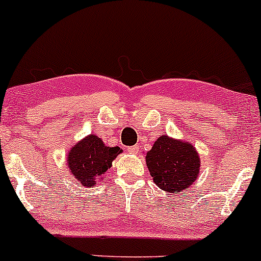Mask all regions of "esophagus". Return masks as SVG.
<instances>
[{
    "label": "esophagus",
    "instance_id": "obj_1",
    "mask_svg": "<svg viewBox=\"0 0 261 261\" xmlns=\"http://www.w3.org/2000/svg\"><path fill=\"white\" fill-rule=\"evenodd\" d=\"M139 149H141V147L139 146H132V147H129V148H128V150H129V153H133V154H137V153L139 152Z\"/></svg>",
    "mask_w": 261,
    "mask_h": 261
}]
</instances>
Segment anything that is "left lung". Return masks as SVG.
I'll list each match as a JSON object with an SVG mask.
<instances>
[{
    "mask_svg": "<svg viewBox=\"0 0 261 261\" xmlns=\"http://www.w3.org/2000/svg\"><path fill=\"white\" fill-rule=\"evenodd\" d=\"M153 182L167 192H182L197 179L200 160L192 144L162 136L146 155Z\"/></svg>",
    "mask_w": 261,
    "mask_h": 261,
    "instance_id": "8db88e82",
    "label": "left lung"
}]
</instances>
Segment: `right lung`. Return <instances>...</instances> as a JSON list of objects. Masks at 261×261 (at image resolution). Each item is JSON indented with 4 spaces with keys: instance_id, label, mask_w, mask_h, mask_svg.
Masks as SVG:
<instances>
[{
    "instance_id": "obj_1",
    "label": "right lung",
    "mask_w": 261,
    "mask_h": 261,
    "mask_svg": "<svg viewBox=\"0 0 261 261\" xmlns=\"http://www.w3.org/2000/svg\"><path fill=\"white\" fill-rule=\"evenodd\" d=\"M120 152L119 147H107L99 137L90 134L71 148L68 154L69 170L83 186H94L103 178Z\"/></svg>"
}]
</instances>
